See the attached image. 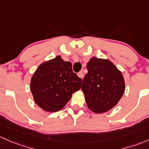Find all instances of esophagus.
Masks as SVG:
<instances>
[{
	"label": "esophagus",
	"mask_w": 149,
	"mask_h": 149,
	"mask_svg": "<svg viewBox=\"0 0 149 149\" xmlns=\"http://www.w3.org/2000/svg\"><path fill=\"white\" fill-rule=\"evenodd\" d=\"M77 75L79 78H81V79H83V77H84L83 72H78Z\"/></svg>",
	"instance_id": "esophagus-1"
}]
</instances>
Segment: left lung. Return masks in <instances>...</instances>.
<instances>
[{
    "mask_svg": "<svg viewBox=\"0 0 149 149\" xmlns=\"http://www.w3.org/2000/svg\"><path fill=\"white\" fill-rule=\"evenodd\" d=\"M88 72L82 90L87 107L95 113L107 112L116 106L125 91L122 73L108 59L92 57L87 64Z\"/></svg>",
    "mask_w": 149,
    "mask_h": 149,
    "instance_id": "left-lung-1",
    "label": "left lung"
}]
</instances>
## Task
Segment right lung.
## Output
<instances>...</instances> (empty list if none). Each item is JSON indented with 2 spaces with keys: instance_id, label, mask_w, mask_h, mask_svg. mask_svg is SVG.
<instances>
[{
  "instance_id": "right-lung-1",
  "label": "right lung",
  "mask_w": 149,
  "mask_h": 149,
  "mask_svg": "<svg viewBox=\"0 0 149 149\" xmlns=\"http://www.w3.org/2000/svg\"><path fill=\"white\" fill-rule=\"evenodd\" d=\"M72 64L57 56L39 65L31 79L35 102L42 110L56 112L65 106L72 93L80 89L82 79L73 72Z\"/></svg>"
}]
</instances>
